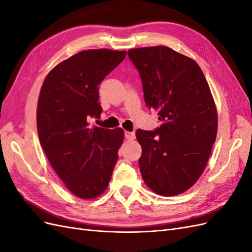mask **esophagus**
<instances>
[{
    "instance_id": "obj_1",
    "label": "esophagus",
    "mask_w": 252,
    "mask_h": 252,
    "mask_svg": "<svg viewBox=\"0 0 252 252\" xmlns=\"http://www.w3.org/2000/svg\"><path fill=\"white\" fill-rule=\"evenodd\" d=\"M125 139L131 141L134 139V132L133 131H125Z\"/></svg>"
}]
</instances>
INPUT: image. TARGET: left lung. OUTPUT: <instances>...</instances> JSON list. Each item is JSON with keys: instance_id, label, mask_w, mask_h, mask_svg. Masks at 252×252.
Listing matches in <instances>:
<instances>
[{"instance_id": "obj_1", "label": "left lung", "mask_w": 252, "mask_h": 252, "mask_svg": "<svg viewBox=\"0 0 252 252\" xmlns=\"http://www.w3.org/2000/svg\"><path fill=\"white\" fill-rule=\"evenodd\" d=\"M142 80L144 100L162 125L138 129L139 166L152 191L172 196L201 177L216 142L218 113L204 73L192 59L166 46L128 50Z\"/></svg>"}]
</instances>
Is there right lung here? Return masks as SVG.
Listing matches in <instances>:
<instances>
[{"instance_id": "add662e5", "label": "right lung", "mask_w": 252, "mask_h": 252, "mask_svg": "<svg viewBox=\"0 0 252 252\" xmlns=\"http://www.w3.org/2000/svg\"><path fill=\"white\" fill-rule=\"evenodd\" d=\"M126 51L84 50L58 64L45 79L37 102L36 127L42 148L67 189L94 199L107 188L124 140L122 128L90 127L100 118L98 85Z\"/></svg>"}]
</instances>
